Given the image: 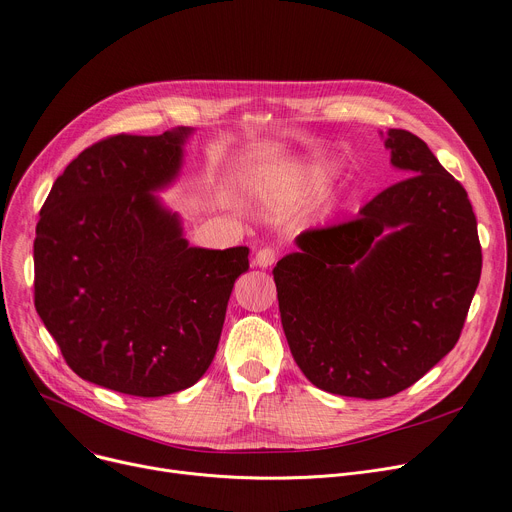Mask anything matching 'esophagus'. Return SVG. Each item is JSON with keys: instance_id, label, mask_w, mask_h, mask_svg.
<instances>
[{"instance_id": "34e87169", "label": "esophagus", "mask_w": 512, "mask_h": 512, "mask_svg": "<svg viewBox=\"0 0 512 512\" xmlns=\"http://www.w3.org/2000/svg\"><path fill=\"white\" fill-rule=\"evenodd\" d=\"M276 259H278V251L272 247H263L255 253V265L259 267H270L276 263Z\"/></svg>"}]
</instances>
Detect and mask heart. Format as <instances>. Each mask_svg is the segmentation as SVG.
Wrapping results in <instances>:
<instances>
[{"mask_svg":"<svg viewBox=\"0 0 512 512\" xmlns=\"http://www.w3.org/2000/svg\"><path fill=\"white\" fill-rule=\"evenodd\" d=\"M332 178V166L326 161L294 166L278 178V191L286 201H305L319 195Z\"/></svg>","mask_w":512,"mask_h":512,"instance_id":"1","label":"heart"}]
</instances>
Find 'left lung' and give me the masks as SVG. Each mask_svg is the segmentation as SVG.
I'll return each mask as SVG.
<instances>
[{
    "label": "left lung",
    "instance_id": "8db88e82",
    "mask_svg": "<svg viewBox=\"0 0 512 512\" xmlns=\"http://www.w3.org/2000/svg\"><path fill=\"white\" fill-rule=\"evenodd\" d=\"M409 178L359 218L305 230L274 267L282 328L305 378L326 392L388 398L459 340L481 276L467 191L409 130L386 132Z\"/></svg>",
    "mask_w": 512,
    "mask_h": 512
}]
</instances>
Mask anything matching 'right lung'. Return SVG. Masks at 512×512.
<instances>
[{"label":"right lung","mask_w":512,"mask_h":512,"mask_svg":"<svg viewBox=\"0 0 512 512\" xmlns=\"http://www.w3.org/2000/svg\"><path fill=\"white\" fill-rule=\"evenodd\" d=\"M193 128L116 134L53 182L35 238V309L80 378L155 398L197 384L218 351L249 249L191 247L155 195Z\"/></svg>","instance_id":"1"}]
</instances>
